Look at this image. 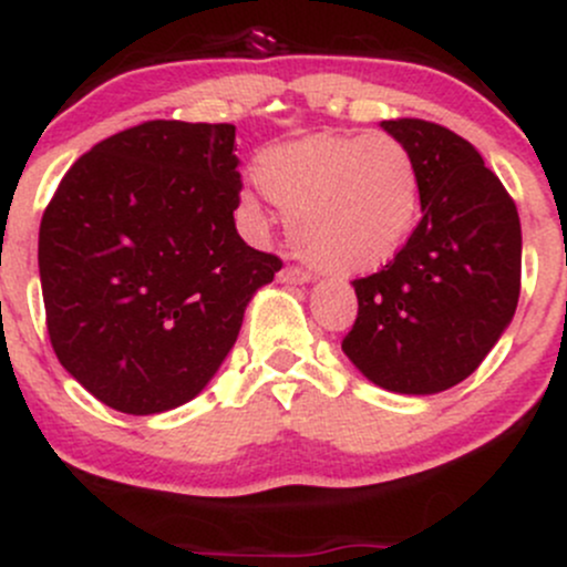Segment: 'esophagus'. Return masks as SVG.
<instances>
[{"label":"esophagus","mask_w":567,"mask_h":567,"mask_svg":"<svg viewBox=\"0 0 567 567\" xmlns=\"http://www.w3.org/2000/svg\"><path fill=\"white\" fill-rule=\"evenodd\" d=\"M277 277H279V282H285V285H306L311 279L309 271L298 269V266H285Z\"/></svg>","instance_id":"esophagus-1"}]
</instances>
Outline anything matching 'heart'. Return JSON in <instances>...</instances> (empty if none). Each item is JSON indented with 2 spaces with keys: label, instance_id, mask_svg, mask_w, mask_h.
<instances>
[{
  "label": "heart",
  "instance_id": "heart-1",
  "mask_svg": "<svg viewBox=\"0 0 567 567\" xmlns=\"http://www.w3.org/2000/svg\"><path fill=\"white\" fill-rule=\"evenodd\" d=\"M256 178L292 220L298 252L328 275L381 269L419 224V162L392 135L320 133L279 143L261 154ZM245 207L256 213L252 199Z\"/></svg>",
  "mask_w": 567,
  "mask_h": 567
}]
</instances>
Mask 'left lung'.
<instances>
[{
	"label": "left lung",
	"mask_w": 567,
	"mask_h": 567,
	"mask_svg": "<svg viewBox=\"0 0 567 567\" xmlns=\"http://www.w3.org/2000/svg\"><path fill=\"white\" fill-rule=\"evenodd\" d=\"M381 127L421 173V216L400 252L354 279L343 354L375 386L437 394L472 375L509 328L519 298L517 207L470 141L424 120Z\"/></svg>",
	"instance_id": "1"
}]
</instances>
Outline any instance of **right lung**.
Returning <instances> with one entry per match:
<instances>
[{
	"instance_id": "add662e5",
	"label": "right lung",
	"mask_w": 567,
	"mask_h": 567,
	"mask_svg": "<svg viewBox=\"0 0 567 567\" xmlns=\"http://www.w3.org/2000/svg\"><path fill=\"white\" fill-rule=\"evenodd\" d=\"M234 125L154 120L95 143L39 226L48 333L61 365L130 415L194 400L282 261L237 234Z\"/></svg>"
}]
</instances>
